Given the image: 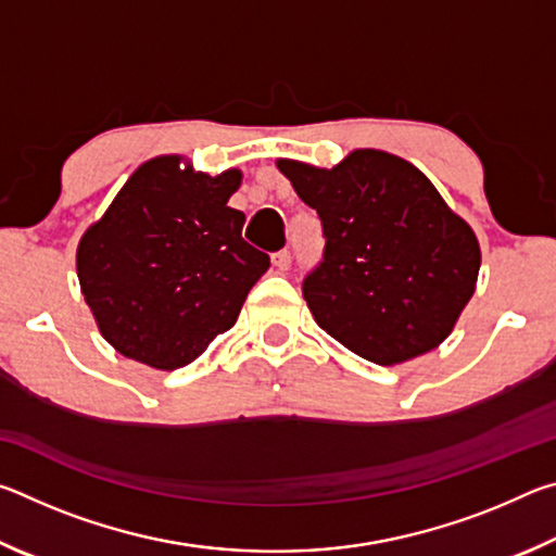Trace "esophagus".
I'll list each match as a JSON object with an SVG mask.
<instances>
[{
    "instance_id": "obj_1",
    "label": "esophagus",
    "mask_w": 556,
    "mask_h": 556,
    "mask_svg": "<svg viewBox=\"0 0 556 556\" xmlns=\"http://www.w3.org/2000/svg\"><path fill=\"white\" fill-rule=\"evenodd\" d=\"M271 265H275L279 271H287L291 267V252L289 250H279L271 255Z\"/></svg>"
}]
</instances>
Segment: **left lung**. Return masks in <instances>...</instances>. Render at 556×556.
<instances>
[{"instance_id":"left-lung-1","label":"left lung","mask_w":556,"mask_h":556,"mask_svg":"<svg viewBox=\"0 0 556 556\" xmlns=\"http://www.w3.org/2000/svg\"><path fill=\"white\" fill-rule=\"evenodd\" d=\"M277 166L321 220V262L301 281L316 324L378 365L444 341L473 296L481 248L429 178L375 149L333 168Z\"/></svg>"}]
</instances>
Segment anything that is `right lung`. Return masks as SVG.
<instances>
[{
  "mask_svg": "<svg viewBox=\"0 0 556 556\" xmlns=\"http://www.w3.org/2000/svg\"><path fill=\"white\" fill-rule=\"evenodd\" d=\"M240 172L193 174L178 156L139 166L78 244L83 296L122 355L176 370L238 321L269 255L228 205Z\"/></svg>",
  "mask_w": 556,
  "mask_h": 556,
  "instance_id": "obj_1",
  "label": "right lung"
}]
</instances>
